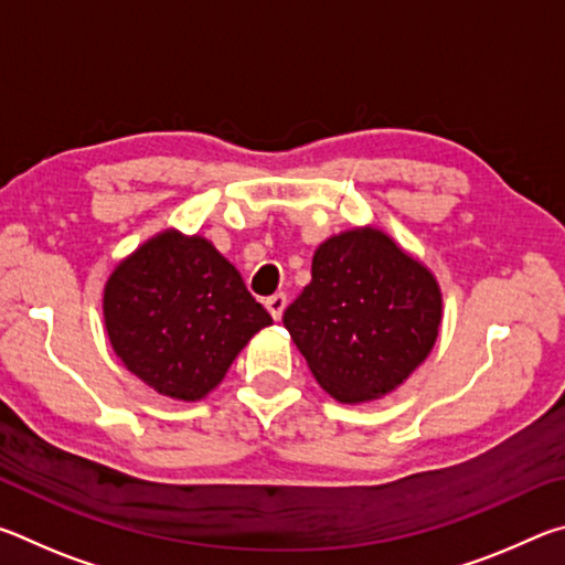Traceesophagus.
Returning <instances> with one entry per match:
<instances>
[{"label": "esophagus", "instance_id": "34e87169", "mask_svg": "<svg viewBox=\"0 0 565 565\" xmlns=\"http://www.w3.org/2000/svg\"><path fill=\"white\" fill-rule=\"evenodd\" d=\"M264 306H266V309H269L271 319L279 321L284 309H286V294H274V296H269V299L264 301Z\"/></svg>", "mask_w": 565, "mask_h": 565}]
</instances>
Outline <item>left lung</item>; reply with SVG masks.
I'll return each mask as SVG.
<instances>
[{
  "mask_svg": "<svg viewBox=\"0 0 565 565\" xmlns=\"http://www.w3.org/2000/svg\"><path fill=\"white\" fill-rule=\"evenodd\" d=\"M441 323L431 274L376 228L323 242L284 311L311 374L341 404L384 396L428 356Z\"/></svg>",
  "mask_w": 565,
  "mask_h": 565,
  "instance_id": "left-lung-1",
  "label": "left lung"
}]
</instances>
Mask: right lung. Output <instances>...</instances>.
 <instances>
[{"mask_svg": "<svg viewBox=\"0 0 565 565\" xmlns=\"http://www.w3.org/2000/svg\"><path fill=\"white\" fill-rule=\"evenodd\" d=\"M104 321L134 376L164 396L196 401L271 317L206 238L164 232L114 269Z\"/></svg>", "mask_w": 565, "mask_h": 565, "instance_id": "add662e5", "label": "right lung"}]
</instances>
